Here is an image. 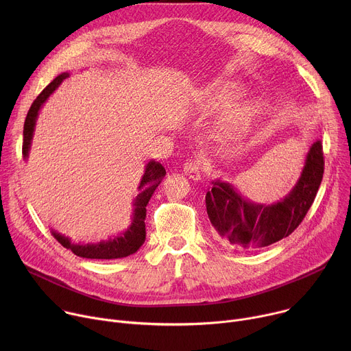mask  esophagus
I'll use <instances>...</instances> for the list:
<instances>
[{"label":"esophagus","mask_w":351,"mask_h":351,"mask_svg":"<svg viewBox=\"0 0 351 351\" xmlns=\"http://www.w3.org/2000/svg\"><path fill=\"white\" fill-rule=\"evenodd\" d=\"M183 171L184 173L194 179V180H198L199 176H202V171H203V167H202V161H199L198 158H191V160H187L183 165Z\"/></svg>","instance_id":"34e87169"}]
</instances>
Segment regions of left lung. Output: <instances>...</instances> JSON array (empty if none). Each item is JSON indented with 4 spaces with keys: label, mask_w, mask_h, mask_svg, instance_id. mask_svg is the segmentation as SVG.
I'll return each instance as SVG.
<instances>
[{
    "label": "left lung",
    "mask_w": 351,
    "mask_h": 351,
    "mask_svg": "<svg viewBox=\"0 0 351 351\" xmlns=\"http://www.w3.org/2000/svg\"><path fill=\"white\" fill-rule=\"evenodd\" d=\"M324 149L321 140L310 148L294 189L280 203L260 206L244 199L229 183L214 182L206 194L208 218L217 237L243 248H261L291 234L311 208L324 176Z\"/></svg>",
    "instance_id": "1"
}]
</instances>
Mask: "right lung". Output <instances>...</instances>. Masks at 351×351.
I'll list each match as a JSON object with an SVG mask.
<instances>
[{
    "mask_svg": "<svg viewBox=\"0 0 351 351\" xmlns=\"http://www.w3.org/2000/svg\"><path fill=\"white\" fill-rule=\"evenodd\" d=\"M69 76V73H62L60 76H57L51 83H49L33 101L26 119H25V126H23V144H22V154L25 157H27L29 148H30V141H32V136H33V130H34V123H36V118L38 114L40 107L43 106V103L48 98V95L51 94L58 84H61V82L64 79H66ZM167 171L165 168L157 162V161H149L145 167L144 175L141 178L140 186H138V194L134 199V211H133V221L130 228L121 234L119 237L111 239L108 241H99L97 244H73L71 243L69 239L58 234V233H53L54 237L66 248H69L71 252L79 257L83 258H97V260H114V258H123L128 257L133 253H136L137 250L140 248V245L144 243L145 240V206L148 204L149 197L153 195V193L156 191L157 186L161 183V180L164 179Z\"/></svg>",
    "mask_w": 351,
    "mask_h": 351,
    "instance_id": "1",
    "label": "right lung"
}]
</instances>
